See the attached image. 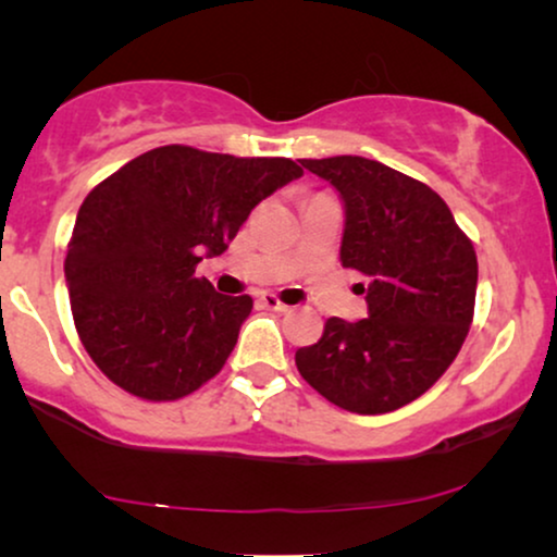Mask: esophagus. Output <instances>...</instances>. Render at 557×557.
<instances>
[{
  "instance_id": "obj_1",
  "label": "esophagus",
  "mask_w": 557,
  "mask_h": 557,
  "mask_svg": "<svg viewBox=\"0 0 557 557\" xmlns=\"http://www.w3.org/2000/svg\"><path fill=\"white\" fill-rule=\"evenodd\" d=\"M261 304L265 309H273V311H288V304L281 301L276 294H261Z\"/></svg>"
}]
</instances>
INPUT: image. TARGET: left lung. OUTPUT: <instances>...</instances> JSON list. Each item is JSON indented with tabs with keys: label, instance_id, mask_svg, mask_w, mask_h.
Instances as JSON below:
<instances>
[{
	"label": "left lung",
	"instance_id": "1",
	"mask_svg": "<svg viewBox=\"0 0 557 557\" xmlns=\"http://www.w3.org/2000/svg\"><path fill=\"white\" fill-rule=\"evenodd\" d=\"M301 164L345 200L339 256L368 278V317L326 319L322 339L296 349V368L349 413H391L421 398L459 355L474 319V246L441 195L408 174L364 157Z\"/></svg>",
	"mask_w": 557,
	"mask_h": 557
}]
</instances>
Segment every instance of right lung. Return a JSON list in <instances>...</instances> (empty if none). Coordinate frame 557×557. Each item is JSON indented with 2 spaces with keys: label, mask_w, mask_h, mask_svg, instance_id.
<instances>
[{
  "label": "right lung",
  "mask_w": 557,
  "mask_h": 557,
  "mask_svg": "<svg viewBox=\"0 0 557 557\" xmlns=\"http://www.w3.org/2000/svg\"><path fill=\"white\" fill-rule=\"evenodd\" d=\"M304 170L170 144L90 189L67 243L78 337L98 370L141 400H180L223 370L253 309L195 269L220 256L250 210Z\"/></svg>",
  "instance_id": "obj_1"
}]
</instances>
